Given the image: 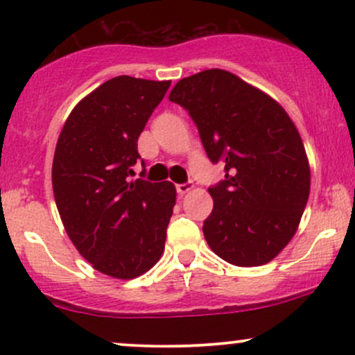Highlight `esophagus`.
Wrapping results in <instances>:
<instances>
[{"instance_id": "1", "label": "esophagus", "mask_w": 355, "mask_h": 355, "mask_svg": "<svg viewBox=\"0 0 355 355\" xmlns=\"http://www.w3.org/2000/svg\"><path fill=\"white\" fill-rule=\"evenodd\" d=\"M190 190H193V183H180V185H177V191H178V195H185V193H189Z\"/></svg>"}]
</instances>
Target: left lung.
Listing matches in <instances>:
<instances>
[{
    "instance_id": "left-lung-1",
    "label": "left lung",
    "mask_w": 355,
    "mask_h": 355,
    "mask_svg": "<svg viewBox=\"0 0 355 355\" xmlns=\"http://www.w3.org/2000/svg\"><path fill=\"white\" fill-rule=\"evenodd\" d=\"M168 100L193 118L210 160L225 164V180L209 189L207 243L237 267L274 260L299 229L311 191L294 121L266 92L218 68L180 80Z\"/></svg>"
}]
</instances>
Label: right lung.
Returning a JSON list of instances; mask_svg holds the SVG:
<instances>
[{
  "mask_svg": "<svg viewBox=\"0 0 355 355\" xmlns=\"http://www.w3.org/2000/svg\"><path fill=\"white\" fill-rule=\"evenodd\" d=\"M172 81L115 76L76 103L53 157L56 209L68 237L95 270L130 280L160 260L177 190L128 182L137 141Z\"/></svg>",
  "mask_w": 355,
  "mask_h": 355,
  "instance_id": "1",
  "label": "right lung"
}]
</instances>
